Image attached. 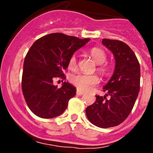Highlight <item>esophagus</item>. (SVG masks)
I'll use <instances>...</instances> for the list:
<instances>
[{
    "instance_id": "1",
    "label": "esophagus",
    "mask_w": 153,
    "mask_h": 153,
    "mask_svg": "<svg viewBox=\"0 0 153 153\" xmlns=\"http://www.w3.org/2000/svg\"><path fill=\"white\" fill-rule=\"evenodd\" d=\"M83 94V91H81V90H76V95L78 96H82Z\"/></svg>"
}]
</instances>
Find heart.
<instances>
[{
	"label": "heart",
	"instance_id": "1",
	"mask_svg": "<svg viewBox=\"0 0 153 153\" xmlns=\"http://www.w3.org/2000/svg\"><path fill=\"white\" fill-rule=\"evenodd\" d=\"M90 54L93 59V60L99 64V70L102 73L107 71L108 67L106 64H104L106 60V52L101 48L99 47H93L90 51ZM77 61H76V56L75 55H72L69 59L68 66L70 68L74 69L76 67ZM70 81L78 90H90L93 86L99 83L100 78L98 76L95 74H74L70 76Z\"/></svg>",
	"mask_w": 153,
	"mask_h": 153
}]
</instances>
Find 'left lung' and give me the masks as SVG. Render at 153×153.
I'll list each match as a JSON object with an SVG mask.
<instances>
[{"label":"left lung","mask_w":153,"mask_h":153,"mask_svg":"<svg viewBox=\"0 0 153 153\" xmlns=\"http://www.w3.org/2000/svg\"><path fill=\"white\" fill-rule=\"evenodd\" d=\"M102 44L114 55L115 70L103 86L106 96H96V101L86 108V114L93 125L109 128L122 123L132 111L140 92V66L134 52L123 42L102 39Z\"/></svg>","instance_id":"obj_1"}]
</instances>
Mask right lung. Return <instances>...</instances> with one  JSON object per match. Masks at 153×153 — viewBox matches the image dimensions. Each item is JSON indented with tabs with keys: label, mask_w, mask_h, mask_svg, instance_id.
I'll use <instances>...</instances> for the list:
<instances>
[{
	"label": "right lung",
	"mask_w": 153,
	"mask_h": 153,
	"mask_svg": "<svg viewBox=\"0 0 153 153\" xmlns=\"http://www.w3.org/2000/svg\"><path fill=\"white\" fill-rule=\"evenodd\" d=\"M90 40L54 33L31 46L24 59L21 86L28 107L36 116L53 118L67 109L76 90L67 82L60 88L53 82L55 78L65 79L63 70L68 67L70 57Z\"/></svg>",
	"instance_id": "add662e5"
}]
</instances>
